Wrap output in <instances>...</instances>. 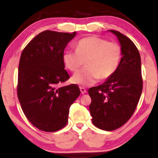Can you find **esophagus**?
I'll return each instance as SVG.
<instances>
[{"mask_svg": "<svg viewBox=\"0 0 158 158\" xmlns=\"http://www.w3.org/2000/svg\"><path fill=\"white\" fill-rule=\"evenodd\" d=\"M79 89H80L81 94H84L86 93V90H85V88H83V87H80V88H79Z\"/></svg>", "mask_w": 158, "mask_h": 158, "instance_id": "obj_1", "label": "esophagus"}]
</instances>
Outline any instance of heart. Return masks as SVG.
Returning a JSON list of instances; mask_svg holds the SVG:
<instances>
[{"label":"heart","mask_w":158,"mask_h":158,"mask_svg":"<svg viewBox=\"0 0 158 158\" xmlns=\"http://www.w3.org/2000/svg\"><path fill=\"white\" fill-rule=\"evenodd\" d=\"M122 50L116 42L97 36H89L79 40L76 44V51H66L63 54L65 68L77 72L72 77L73 83L81 86L95 84L99 79H109L115 73L120 61Z\"/></svg>","instance_id":"1"}]
</instances>
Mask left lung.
Masks as SVG:
<instances>
[{"label":"left lung","instance_id":"obj_1","mask_svg":"<svg viewBox=\"0 0 158 158\" xmlns=\"http://www.w3.org/2000/svg\"><path fill=\"white\" fill-rule=\"evenodd\" d=\"M122 58L117 70L102 85L88 90L91 98L89 110L92 123L105 131L123 126L133 115L143 90L141 59L138 49L131 39L116 30Z\"/></svg>","mask_w":158,"mask_h":158}]
</instances>
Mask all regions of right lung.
Returning <instances> with one entry per match:
<instances>
[{"label": "right lung", "mask_w": 158, "mask_h": 158, "mask_svg": "<svg viewBox=\"0 0 158 158\" xmlns=\"http://www.w3.org/2000/svg\"><path fill=\"white\" fill-rule=\"evenodd\" d=\"M76 32L45 30L27 44L21 55L17 94L23 114L46 132L61 129L68 122L70 107L80 94L79 86L58 85L70 79L63 54Z\"/></svg>", "instance_id": "right-lung-1"}]
</instances>
